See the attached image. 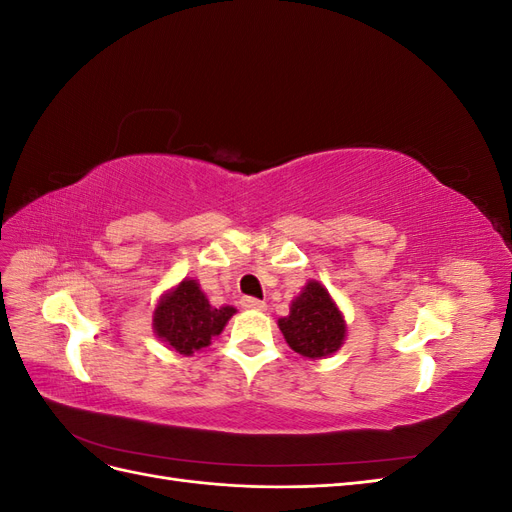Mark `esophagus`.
<instances>
[{"instance_id": "1", "label": "esophagus", "mask_w": 512, "mask_h": 512, "mask_svg": "<svg viewBox=\"0 0 512 512\" xmlns=\"http://www.w3.org/2000/svg\"><path fill=\"white\" fill-rule=\"evenodd\" d=\"M241 307L243 309H254V312H265L267 303L260 301V299H254V297H243L241 299Z\"/></svg>"}]
</instances>
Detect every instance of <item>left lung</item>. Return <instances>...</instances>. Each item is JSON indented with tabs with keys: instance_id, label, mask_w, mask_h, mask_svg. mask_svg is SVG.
I'll list each match as a JSON object with an SVG mask.
<instances>
[{
	"instance_id": "left-lung-1",
	"label": "left lung",
	"mask_w": 512,
	"mask_h": 512,
	"mask_svg": "<svg viewBox=\"0 0 512 512\" xmlns=\"http://www.w3.org/2000/svg\"><path fill=\"white\" fill-rule=\"evenodd\" d=\"M286 344L305 359H327L346 342V320L331 292L309 280L290 303V314L277 320Z\"/></svg>"
}]
</instances>
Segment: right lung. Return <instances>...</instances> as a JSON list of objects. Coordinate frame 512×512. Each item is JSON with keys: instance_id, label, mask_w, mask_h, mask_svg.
<instances>
[{"instance_id": "add662e5", "label": "right lung", "mask_w": 512, "mask_h": 512, "mask_svg": "<svg viewBox=\"0 0 512 512\" xmlns=\"http://www.w3.org/2000/svg\"><path fill=\"white\" fill-rule=\"evenodd\" d=\"M235 312L232 305L213 307L198 280L185 277L166 290L153 309V333L166 348L192 356L224 331Z\"/></svg>"}]
</instances>
